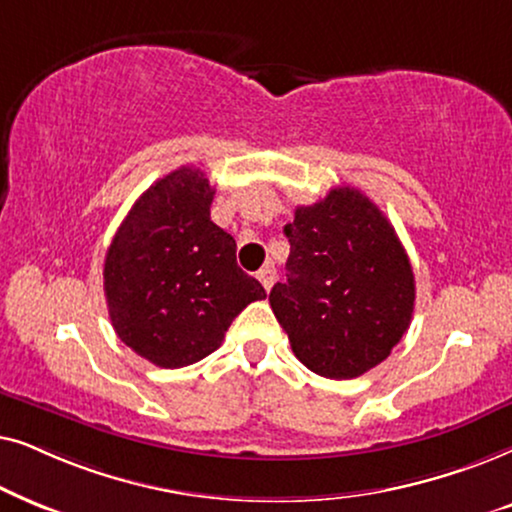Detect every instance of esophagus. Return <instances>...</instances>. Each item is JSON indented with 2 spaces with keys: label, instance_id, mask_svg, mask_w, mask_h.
<instances>
[{
  "label": "esophagus",
  "instance_id": "esophagus-1",
  "mask_svg": "<svg viewBox=\"0 0 512 512\" xmlns=\"http://www.w3.org/2000/svg\"><path fill=\"white\" fill-rule=\"evenodd\" d=\"M257 278H260V283L264 285V290H271V288H274V283H276V269L274 267H271V264H267V267H262L260 269V274H257Z\"/></svg>",
  "mask_w": 512,
  "mask_h": 512
}]
</instances>
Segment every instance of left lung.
Here are the masks:
<instances>
[{
    "instance_id": "obj_1",
    "label": "left lung",
    "mask_w": 512,
    "mask_h": 512,
    "mask_svg": "<svg viewBox=\"0 0 512 512\" xmlns=\"http://www.w3.org/2000/svg\"><path fill=\"white\" fill-rule=\"evenodd\" d=\"M285 283L269 304L311 372L353 379L391 356L414 311L410 257L386 215L353 187H335L285 224Z\"/></svg>"
}]
</instances>
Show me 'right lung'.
Listing matches in <instances>:
<instances>
[{
	"label": "right lung",
	"mask_w": 512,
	"mask_h": 512,
	"mask_svg": "<svg viewBox=\"0 0 512 512\" xmlns=\"http://www.w3.org/2000/svg\"><path fill=\"white\" fill-rule=\"evenodd\" d=\"M215 189L182 166L154 182L105 257V297L121 342L149 363L185 367L220 349L231 320L267 297L236 264V241L210 220Z\"/></svg>",
	"instance_id": "obj_1"
}]
</instances>
